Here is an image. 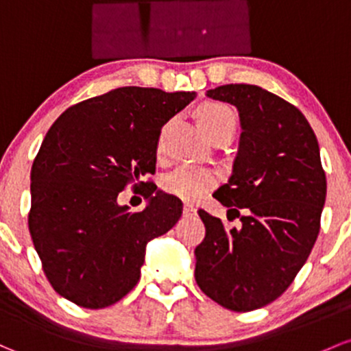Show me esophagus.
Listing matches in <instances>:
<instances>
[{
  "label": "esophagus",
  "instance_id": "esophagus-1",
  "mask_svg": "<svg viewBox=\"0 0 351 351\" xmlns=\"http://www.w3.org/2000/svg\"><path fill=\"white\" fill-rule=\"evenodd\" d=\"M183 213H185L186 217L197 215V208H195V206L191 204H185V205H183Z\"/></svg>",
  "mask_w": 351,
  "mask_h": 351
}]
</instances>
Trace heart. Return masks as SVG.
<instances>
[{"instance_id":"1","label":"heart","mask_w":351,"mask_h":351,"mask_svg":"<svg viewBox=\"0 0 351 351\" xmlns=\"http://www.w3.org/2000/svg\"><path fill=\"white\" fill-rule=\"evenodd\" d=\"M197 119L206 134L212 138L223 128H235V114L220 102H205L197 109ZM217 183V175L208 168L183 165L166 175L163 186L168 193L183 200H197Z\"/></svg>"}]
</instances>
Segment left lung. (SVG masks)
<instances>
[{
    "label": "left lung",
    "instance_id": "left-lung-1",
    "mask_svg": "<svg viewBox=\"0 0 351 351\" xmlns=\"http://www.w3.org/2000/svg\"><path fill=\"white\" fill-rule=\"evenodd\" d=\"M235 106L242 134L234 171L213 198L242 227L198 210L205 237L195 249V279L210 300L232 311L269 304L291 286L319 234L326 175L311 126L293 104L249 84L206 90ZM246 212L240 215V210Z\"/></svg>",
    "mask_w": 351,
    "mask_h": 351
}]
</instances>
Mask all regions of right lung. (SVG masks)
Listing matches in <instances>:
<instances>
[{
  "mask_svg": "<svg viewBox=\"0 0 351 351\" xmlns=\"http://www.w3.org/2000/svg\"><path fill=\"white\" fill-rule=\"evenodd\" d=\"M195 92L119 87L72 106L51 124L32 166L28 228L43 272L65 300L88 309L114 304L136 286L146 243L182 217L180 198L158 190L161 128ZM150 204H117L128 184Z\"/></svg>",
  "mask_w": 351,
  "mask_h": 351,
  "instance_id": "1",
  "label": "right lung"
}]
</instances>
